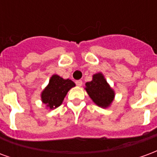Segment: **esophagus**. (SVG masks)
Listing matches in <instances>:
<instances>
[{
	"label": "esophagus",
	"instance_id": "obj_1",
	"mask_svg": "<svg viewBox=\"0 0 157 157\" xmlns=\"http://www.w3.org/2000/svg\"><path fill=\"white\" fill-rule=\"evenodd\" d=\"M75 84H76V86H82V81H81V80H79V81H76V82H75Z\"/></svg>",
	"mask_w": 157,
	"mask_h": 157
}]
</instances>
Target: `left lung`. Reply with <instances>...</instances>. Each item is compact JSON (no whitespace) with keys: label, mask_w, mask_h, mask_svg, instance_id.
<instances>
[{"label":"left lung","mask_w":157,"mask_h":157,"mask_svg":"<svg viewBox=\"0 0 157 157\" xmlns=\"http://www.w3.org/2000/svg\"><path fill=\"white\" fill-rule=\"evenodd\" d=\"M85 89L92 101L102 108L109 107L114 98V92L101 73L93 75L92 82L86 83Z\"/></svg>","instance_id":"8db88e82"}]
</instances>
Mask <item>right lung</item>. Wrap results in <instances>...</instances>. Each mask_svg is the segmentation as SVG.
Segmentation results:
<instances>
[{"mask_svg": "<svg viewBox=\"0 0 157 157\" xmlns=\"http://www.w3.org/2000/svg\"><path fill=\"white\" fill-rule=\"evenodd\" d=\"M75 84L70 79L61 78L54 75L49 80L47 87L42 92V101L50 109H55L60 105L70 89Z\"/></svg>", "mask_w": 157, "mask_h": 157, "instance_id": "add662e5", "label": "right lung"}]
</instances>
